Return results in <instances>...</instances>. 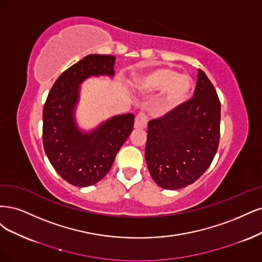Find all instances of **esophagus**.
I'll use <instances>...</instances> for the list:
<instances>
[{
	"label": "esophagus",
	"instance_id": "1",
	"mask_svg": "<svg viewBox=\"0 0 262 262\" xmlns=\"http://www.w3.org/2000/svg\"><path fill=\"white\" fill-rule=\"evenodd\" d=\"M149 121V117L146 113L140 112L137 116L136 119H135V128L137 129H143L147 127V124Z\"/></svg>",
	"mask_w": 262,
	"mask_h": 262
}]
</instances>
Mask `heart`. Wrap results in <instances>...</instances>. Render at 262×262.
<instances>
[{"label":"heart","instance_id":"1","mask_svg":"<svg viewBox=\"0 0 262 262\" xmlns=\"http://www.w3.org/2000/svg\"><path fill=\"white\" fill-rule=\"evenodd\" d=\"M137 88L143 92H156L164 89L162 108L164 111L176 108L189 99L192 80L187 74H179L170 67H158L138 78Z\"/></svg>","mask_w":262,"mask_h":262}]
</instances>
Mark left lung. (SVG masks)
<instances>
[{"label": "left lung", "mask_w": 262, "mask_h": 262, "mask_svg": "<svg viewBox=\"0 0 262 262\" xmlns=\"http://www.w3.org/2000/svg\"><path fill=\"white\" fill-rule=\"evenodd\" d=\"M220 121V100L199 70L193 98L148 123L145 158L160 187H186L207 171L217 151Z\"/></svg>", "instance_id": "8db88e82"}]
</instances>
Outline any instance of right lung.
<instances>
[{
    "label": "right lung",
    "instance_id": "right-lung-1",
    "mask_svg": "<svg viewBox=\"0 0 262 262\" xmlns=\"http://www.w3.org/2000/svg\"><path fill=\"white\" fill-rule=\"evenodd\" d=\"M114 63L113 55L83 57L56 79L45 103L46 155L62 179L75 186L87 187L102 180L134 127L132 113L116 115L89 133H82L75 122L80 83L90 76H113Z\"/></svg>",
    "mask_w": 262,
    "mask_h": 262
}]
</instances>
